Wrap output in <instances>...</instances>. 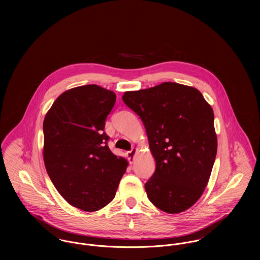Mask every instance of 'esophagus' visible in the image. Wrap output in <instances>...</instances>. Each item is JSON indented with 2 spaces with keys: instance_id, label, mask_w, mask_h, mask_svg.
Returning <instances> with one entry per match:
<instances>
[{
  "instance_id": "esophagus-1",
  "label": "esophagus",
  "mask_w": 260,
  "mask_h": 260,
  "mask_svg": "<svg viewBox=\"0 0 260 260\" xmlns=\"http://www.w3.org/2000/svg\"><path fill=\"white\" fill-rule=\"evenodd\" d=\"M137 152H138V148H132L131 151H129V152H128V156H129V159L131 160V162H133V161H134V159H135V156H136Z\"/></svg>"
}]
</instances>
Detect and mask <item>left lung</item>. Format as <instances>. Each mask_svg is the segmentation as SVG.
I'll return each mask as SVG.
<instances>
[{"label":"left lung","instance_id":"left-lung-1","mask_svg":"<svg viewBox=\"0 0 260 260\" xmlns=\"http://www.w3.org/2000/svg\"><path fill=\"white\" fill-rule=\"evenodd\" d=\"M148 136L156 170L145 184L149 200L176 214L193 206L209 181L217 153L214 113L199 90L173 82L127 91Z\"/></svg>","mask_w":260,"mask_h":260}]
</instances>
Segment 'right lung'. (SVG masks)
Instances as JSON below:
<instances>
[{
  "label": "right lung",
  "mask_w": 260,
  "mask_h": 260,
  "mask_svg": "<svg viewBox=\"0 0 260 260\" xmlns=\"http://www.w3.org/2000/svg\"><path fill=\"white\" fill-rule=\"evenodd\" d=\"M116 94L91 84L62 93L44 122L43 158L47 173L72 206L97 211L115 197L128 161L107 145L105 120Z\"/></svg>",
  "instance_id": "1"
}]
</instances>
